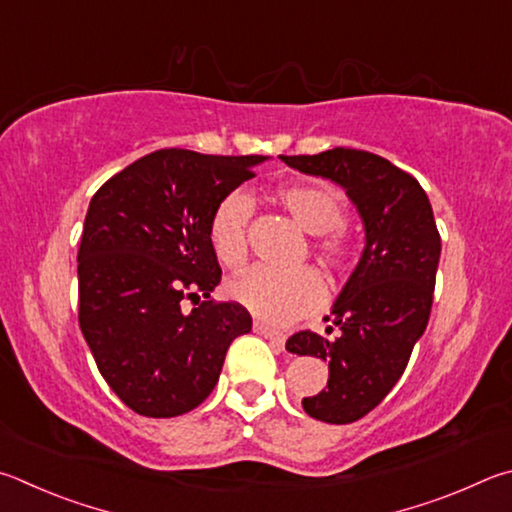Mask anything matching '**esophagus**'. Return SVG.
Returning a JSON list of instances; mask_svg holds the SVG:
<instances>
[{
    "instance_id": "esophagus-1",
    "label": "esophagus",
    "mask_w": 512,
    "mask_h": 512,
    "mask_svg": "<svg viewBox=\"0 0 512 512\" xmlns=\"http://www.w3.org/2000/svg\"><path fill=\"white\" fill-rule=\"evenodd\" d=\"M253 329L259 333V336H264V338H268V340H273L277 347H284V342H286V336H284V333L275 331V329H271V327H266V324H262V322H255V324H253Z\"/></svg>"
}]
</instances>
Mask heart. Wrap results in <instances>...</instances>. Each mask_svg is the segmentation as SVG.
<instances>
[{"label":"heart","instance_id":"heart-1","mask_svg":"<svg viewBox=\"0 0 512 512\" xmlns=\"http://www.w3.org/2000/svg\"><path fill=\"white\" fill-rule=\"evenodd\" d=\"M273 199L297 224L313 235V253L333 273H349L356 262V241L345 226V197L327 183H288ZM253 201L246 194H228L217 203L208 224V239L217 259L237 271L248 259V224ZM237 304L268 324H291L315 311L324 300L318 271L304 266L288 273L255 268L228 286Z\"/></svg>","mask_w":512,"mask_h":512}]
</instances>
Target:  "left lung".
<instances>
[{
    "mask_svg": "<svg viewBox=\"0 0 512 512\" xmlns=\"http://www.w3.org/2000/svg\"><path fill=\"white\" fill-rule=\"evenodd\" d=\"M282 161L342 185L365 221V253L327 315V333H338L324 338L306 329L286 340L291 353L329 362L327 387L304 398V412L324 423H353L392 392L423 336L441 235L425 190L383 156L333 147Z\"/></svg>",
    "mask_w": 512,
    "mask_h": 512,
    "instance_id": "left-lung-1",
    "label": "left lung"
}]
</instances>
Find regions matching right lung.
I'll use <instances>...</instances> for the list:
<instances>
[{
	"label": "right lung",
	"instance_id": "add662e5",
	"mask_svg": "<svg viewBox=\"0 0 512 512\" xmlns=\"http://www.w3.org/2000/svg\"><path fill=\"white\" fill-rule=\"evenodd\" d=\"M264 159L165 147L91 199L78 250V322L102 378L136 414L170 418L201 405L230 342L253 327L241 304L210 300L221 268L208 224Z\"/></svg>",
	"mask_w": 512,
	"mask_h": 512
}]
</instances>
